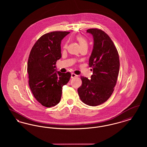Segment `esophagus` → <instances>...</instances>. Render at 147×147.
Listing matches in <instances>:
<instances>
[{
  "mask_svg": "<svg viewBox=\"0 0 147 147\" xmlns=\"http://www.w3.org/2000/svg\"><path fill=\"white\" fill-rule=\"evenodd\" d=\"M77 77V76L76 74H74V73H71V78H75V77Z\"/></svg>",
  "mask_w": 147,
  "mask_h": 147,
  "instance_id": "1",
  "label": "esophagus"
}]
</instances>
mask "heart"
I'll list each match as a JSON object with an SVG mask.
<instances>
[{"instance_id": "obj_1", "label": "heart", "mask_w": 147, "mask_h": 147, "mask_svg": "<svg viewBox=\"0 0 147 147\" xmlns=\"http://www.w3.org/2000/svg\"><path fill=\"white\" fill-rule=\"evenodd\" d=\"M76 40L78 43H79L80 47H82L83 46L88 45V41L86 38H85L83 36H77L76 37Z\"/></svg>"}]
</instances>
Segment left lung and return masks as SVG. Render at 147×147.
<instances>
[{"label":"left lung","mask_w":147,"mask_h":147,"mask_svg":"<svg viewBox=\"0 0 147 147\" xmlns=\"http://www.w3.org/2000/svg\"><path fill=\"white\" fill-rule=\"evenodd\" d=\"M86 32L92 35L94 39L89 60L93 74L90 80L81 77L82 85L78 92L84 104L96 106L105 102L112 95L119 76V59L114 43L104 31L91 28Z\"/></svg>","instance_id":"8db88e82"}]
</instances>
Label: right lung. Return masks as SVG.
<instances>
[{"label": "right lung", "instance_id": "right-lung-1", "mask_svg": "<svg viewBox=\"0 0 147 147\" xmlns=\"http://www.w3.org/2000/svg\"><path fill=\"white\" fill-rule=\"evenodd\" d=\"M69 32L54 31L42 36L31 50L28 62V84L35 98L50 107L61 98L62 87L69 81V72L56 70L57 60L61 58V41Z\"/></svg>", "mask_w": 147, "mask_h": 147}]
</instances>
